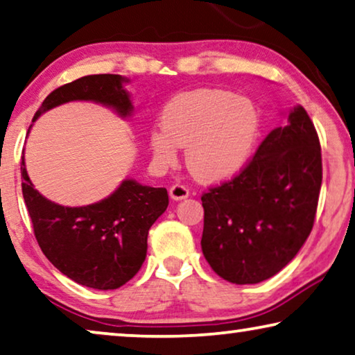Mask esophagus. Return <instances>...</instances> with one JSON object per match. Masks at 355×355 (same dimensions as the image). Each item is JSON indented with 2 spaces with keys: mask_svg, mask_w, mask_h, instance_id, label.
<instances>
[{
  "mask_svg": "<svg viewBox=\"0 0 355 355\" xmlns=\"http://www.w3.org/2000/svg\"><path fill=\"white\" fill-rule=\"evenodd\" d=\"M168 194H171V198L173 200H182L188 198L189 189L182 183H175L173 187H171V189H168Z\"/></svg>",
  "mask_w": 355,
  "mask_h": 355,
  "instance_id": "34e87169",
  "label": "esophagus"
}]
</instances>
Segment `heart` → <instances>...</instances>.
Segmentation results:
<instances>
[{
  "instance_id": "obj_1",
  "label": "heart",
  "mask_w": 355,
  "mask_h": 355,
  "mask_svg": "<svg viewBox=\"0 0 355 355\" xmlns=\"http://www.w3.org/2000/svg\"><path fill=\"white\" fill-rule=\"evenodd\" d=\"M260 125V111L252 100L223 89H193L168 100L150 146L164 167L173 166L178 148L187 146V164L196 178L225 182L250 161Z\"/></svg>"
}]
</instances>
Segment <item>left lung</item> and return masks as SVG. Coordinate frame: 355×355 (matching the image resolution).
<instances>
[{
  "label": "left lung",
  "instance_id": "8db88e82",
  "mask_svg": "<svg viewBox=\"0 0 355 355\" xmlns=\"http://www.w3.org/2000/svg\"><path fill=\"white\" fill-rule=\"evenodd\" d=\"M322 184L320 141L295 107L234 178L202 194V253L232 284L263 282L293 260L314 226Z\"/></svg>",
  "mask_w": 355,
  "mask_h": 355
}]
</instances>
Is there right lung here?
Segmentation results:
<instances>
[{"label": "right lung", "mask_w": 355, "mask_h": 355, "mask_svg": "<svg viewBox=\"0 0 355 355\" xmlns=\"http://www.w3.org/2000/svg\"><path fill=\"white\" fill-rule=\"evenodd\" d=\"M124 83L127 79L119 75H91L63 84L47 95L33 123L47 110L75 100L102 103L123 118L130 116L134 107ZM20 173L36 241L62 274L84 287L114 290L139 272L146 258L148 231L168 205L166 188L124 180L100 202L63 207L33 188L24 157Z\"/></svg>", "instance_id": "1"}]
</instances>
